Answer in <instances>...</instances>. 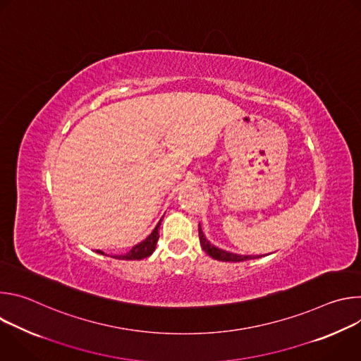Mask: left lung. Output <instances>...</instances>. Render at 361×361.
Segmentation results:
<instances>
[{
  "instance_id": "left-lung-1",
  "label": "left lung",
  "mask_w": 361,
  "mask_h": 361,
  "mask_svg": "<svg viewBox=\"0 0 361 361\" xmlns=\"http://www.w3.org/2000/svg\"><path fill=\"white\" fill-rule=\"evenodd\" d=\"M198 237H200V244L202 247V250L207 252L213 259L219 260V262H245V260H252V259H259L262 255H243V254H235V252H230L226 251L223 248L216 247L214 244H212L207 238H205L201 226L198 224Z\"/></svg>"
}]
</instances>
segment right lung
Returning <instances> with one entry per match:
<instances>
[{"instance_id":"right-lung-1","label":"right lung","mask_w":361,"mask_h":361,"mask_svg":"<svg viewBox=\"0 0 361 361\" xmlns=\"http://www.w3.org/2000/svg\"><path fill=\"white\" fill-rule=\"evenodd\" d=\"M160 226H161V220L145 240L135 244L128 252H126L123 255H116V259H118V260H141V259H145V257H149L154 252V250H156V245H157V241L160 237V234H159ZM98 252L104 254L102 251H98Z\"/></svg>"}]
</instances>
